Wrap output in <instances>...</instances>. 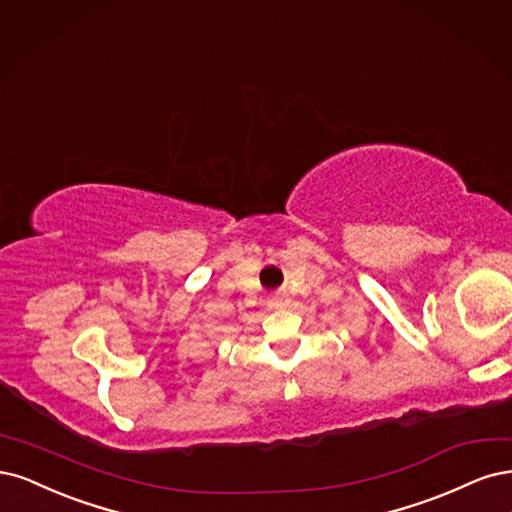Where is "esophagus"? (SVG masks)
<instances>
[{
  "instance_id": "34e87169",
  "label": "esophagus",
  "mask_w": 512,
  "mask_h": 512,
  "mask_svg": "<svg viewBox=\"0 0 512 512\" xmlns=\"http://www.w3.org/2000/svg\"><path fill=\"white\" fill-rule=\"evenodd\" d=\"M270 304L274 308H285L287 306V295H274V298L270 300Z\"/></svg>"
}]
</instances>
